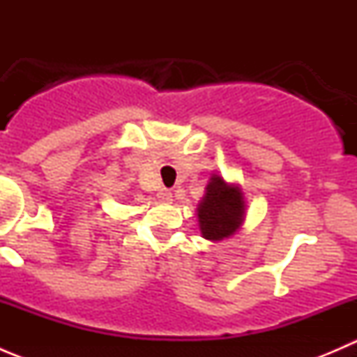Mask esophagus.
Masks as SVG:
<instances>
[{"label":"esophagus","mask_w":357,"mask_h":357,"mask_svg":"<svg viewBox=\"0 0 357 357\" xmlns=\"http://www.w3.org/2000/svg\"><path fill=\"white\" fill-rule=\"evenodd\" d=\"M157 199L160 200V202H164V204H171V200H172V193L169 192V190L162 188V190H158Z\"/></svg>","instance_id":"obj_1"}]
</instances>
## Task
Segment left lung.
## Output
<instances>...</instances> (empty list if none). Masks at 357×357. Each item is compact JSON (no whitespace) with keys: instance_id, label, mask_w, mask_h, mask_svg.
I'll list each match as a JSON object with an SVG mask.
<instances>
[{"instance_id":"obj_1","label":"left lung","mask_w":357,"mask_h":357,"mask_svg":"<svg viewBox=\"0 0 357 357\" xmlns=\"http://www.w3.org/2000/svg\"><path fill=\"white\" fill-rule=\"evenodd\" d=\"M245 208L240 185L228 183L219 174H212L205 186V195L197 207L202 238L212 243L231 238L245 221Z\"/></svg>"}]
</instances>
